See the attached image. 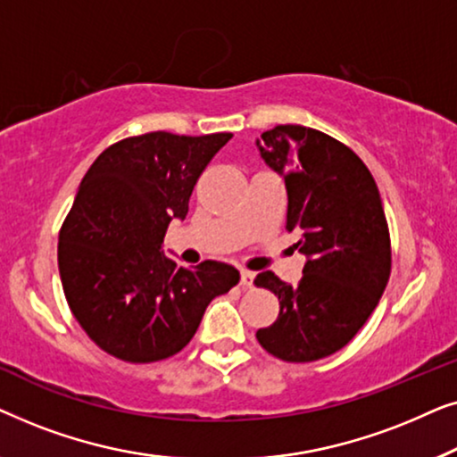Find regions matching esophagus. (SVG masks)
<instances>
[{
  "label": "esophagus",
  "instance_id": "esophagus-1",
  "mask_svg": "<svg viewBox=\"0 0 457 457\" xmlns=\"http://www.w3.org/2000/svg\"><path fill=\"white\" fill-rule=\"evenodd\" d=\"M253 283V272L252 270H241V285L243 287H252Z\"/></svg>",
  "mask_w": 457,
  "mask_h": 457
}]
</instances>
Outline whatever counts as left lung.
Segmentation results:
<instances>
[{"instance_id": "obj_1", "label": "left lung", "mask_w": 457, "mask_h": 457, "mask_svg": "<svg viewBox=\"0 0 457 457\" xmlns=\"http://www.w3.org/2000/svg\"><path fill=\"white\" fill-rule=\"evenodd\" d=\"M285 179L287 228L299 230L303 277L287 285L270 270L255 285L278 295V318L260 345L285 361L339 352L377 308L391 274L389 227L378 187L347 145L316 129L280 124L255 141Z\"/></svg>"}]
</instances>
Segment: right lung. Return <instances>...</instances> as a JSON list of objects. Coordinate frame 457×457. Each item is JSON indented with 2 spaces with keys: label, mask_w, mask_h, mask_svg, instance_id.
Listing matches in <instances>:
<instances>
[{
  "label": "right lung",
  "mask_w": 457,
  "mask_h": 457,
  "mask_svg": "<svg viewBox=\"0 0 457 457\" xmlns=\"http://www.w3.org/2000/svg\"><path fill=\"white\" fill-rule=\"evenodd\" d=\"M230 137H129L80 180L60 230V278L74 318L114 358L147 364L179 353L212 299L239 283L235 266L183 268L162 249L168 224L185 220L199 174Z\"/></svg>",
  "instance_id": "right-lung-1"
}]
</instances>
